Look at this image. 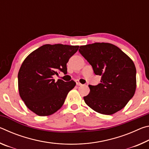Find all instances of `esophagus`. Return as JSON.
I'll return each instance as SVG.
<instances>
[{
  "label": "esophagus",
  "instance_id": "1",
  "mask_svg": "<svg viewBox=\"0 0 149 149\" xmlns=\"http://www.w3.org/2000/svg\"><path fill=\"white\" fill-rule=\"evenodd\" d=\"M76 84H77V86H81V85H82V84H81V83H79V81H76Z\"/></svg>",
  "mask_w": 149,
  "mask_h": 149
}]
</instances>
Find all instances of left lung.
<instances>
[{"label":"left lung","instance_id":"obj_1","mask_svg":"<svg viewBox=\"0 0 149 149\" xmlns=\"http://www.w3.org/2000/svg\"><path fill=\"white\" fill-rule=\"evenodd\" d=\"M79 51L92 65L100 84L89 85L85 102L95 112L111 115L122 110L136 89V68L122 50L108 42H95L79 47Z\"/></svg>","mask_w":149,"mask_h":149}]
</instances>
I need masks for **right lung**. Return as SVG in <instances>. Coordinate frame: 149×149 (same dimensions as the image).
<instances>
[{
    "label": "right lung",
    "instance_id": "obj_1",
    "mask_svg": "<svg viewBox=\"0 0 149 149\" xmlns=\"http://www.w3.org/2000/svg\"><path fill=\"white\" fill-rule=\"evenodd\" d=\"M79 46L44 45L30 53L20 67L18 90L26 107L40 116L54 114L62 107L68 93L76 84L52 79L61 71L67 74L66 64Z\"/></svg>",
    "mask_w": 149,
    "mask_h": 149
}]
</instances>
